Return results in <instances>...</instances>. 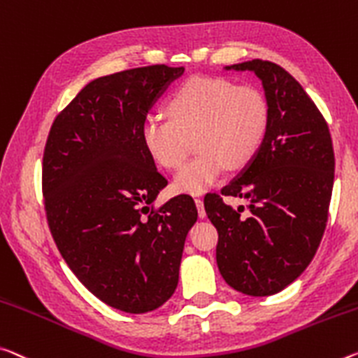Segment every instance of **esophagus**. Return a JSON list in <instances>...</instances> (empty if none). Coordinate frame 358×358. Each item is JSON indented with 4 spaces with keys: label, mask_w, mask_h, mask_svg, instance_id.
I'll return each mask as SVG.
<instances>
[{
    "label": "esophagus",
    "mask_w": 358,
    "mask_h": 358,
    "mask_svg": "<svg viewBox=\"0 0 358 358\" xmlns=\"http://www.w3.org/2000/svg\"><path fill=\"white\" fill-rule=\"evenodd\" d=\"M196 207H197V213H199L201 218H206V208H203V201L202 197H194Z\"/></svg>",
    "instance_id": "34e87169"
}]
</instances>
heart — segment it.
I'll use <instances>...</instances> for the list:
<instances>
[{
    "instance_id": "obj_1",
    "label": "heart",
    "mask_w": 358,
    "mask_h": 358,
    "mask_svg": "<svg viewBox=\"0 0 358 358\" xmlns=\"http://www.w3.org/2000/svg\"><path fill=\"white\" fill-rule=\"evenodd\" d=\"M169 116L145 122L143 143L159 166L177 169L192 150L194 156L175 177L173 188L201 194L217 183L226 169L241 170L263 148L271 122V105L257 86H239L220 76H196L173 90Z\"/></svg>"
}]
</instances>
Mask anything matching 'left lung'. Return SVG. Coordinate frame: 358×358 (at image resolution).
Returning a JSON list of instances; mask_svg holds the SVG:
<instances>
[{
  "label": "left lung",
  "mask_w": 358,
  "mask_h": 358,
  "mask_svg": "<svg viewBox=\"0 0 358 358\" xmlns=\"http://www.w3.org/2000/svg\"><path fill=\"white\" fill-rule=\"evenodd\" d=\"M250 70L266 90L271 122L263 148L239 178L208 192L203 207L218 231L217 264L229 287L250 296L280 292L308 268L327 228L334 151L325 117L282 66L255 59L226 66ZM223 195L247 196L243 213Z\"/></svg>",
  "instance_id": "left-lung-1"
}]
</instances>
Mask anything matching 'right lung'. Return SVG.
Returning <instances> with one entry per match:
<instances>
[{
  "label": "right lung",
  "instance_id": "1",
  "mask_svg": "<svg viewBox=\"0 0 358 358\" xmlns=\"http://www.w3.org/2000/svg\"><path fill=\"white\" fill-rule=\"evenodd\" d=\"M183 66L130 68L89 83L50 126L43 197L55 245L100 301L129 314L157 309L178 283L192 197L152 207L167 186L143 143L150 108Z\"/></svg>",
  "mask_w": 358,
  "mask_h": 358
}]
</instances>
